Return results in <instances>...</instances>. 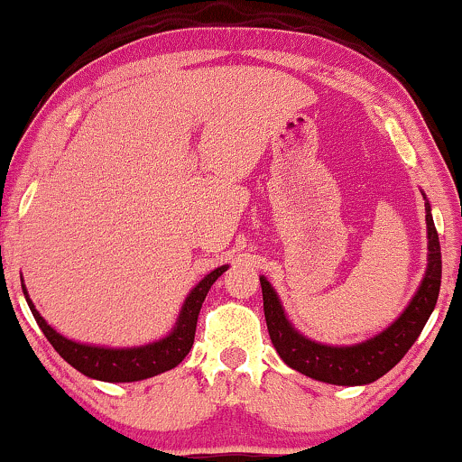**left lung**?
<instances>
[{
	"label": "left lung",
	"instance_id": "left-lung-1",
	"mask_svg": "<svg viewBox=\"0 0 462 462\" xmlns=\"http://www.w3.org/2000/svg\"><path fill=\"white\" fill-rule=\"evenodd\" d=\"M426 226L428 266L415 297L385 331L351 346H329L299 333L284 314L273 286L266 282V277H260L266 329L284 364L310 379L331 383V385H368L387 374L418 340L426 320L435 310L439 288H441V245H439V235L428 202Z\"/></svg>",
	"mask_w": 462,
	"mask_h": 462
}]
</instances>
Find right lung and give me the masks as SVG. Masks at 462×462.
<instances>
[{"instance_id": "1", "label": "right lung", "mask_w": 462, "mask_h": 462, "mask_svg": "<svg viewBox=\"0 0 462 462\" xmlns=\"http://www.w3.org/2000/svg\"><path fill=\"white\" fill-rule=\"evenodd\" d=\"M226 269L227 264L217 266L215 271H210V273L187 294L185 303H182L180 308V314H178L176 327L171 329L170 336L161 337L157 342L143 344V346L131 348L92 346V344L69 340L62 333L55 331L51 325H47V320L38 314V310L34 308V303H32L25 286L23 294L32 314H34L38 327H41L44 333V337L51 342V346L60 353V357L69 361L72 368L97 381L133 383L150 379V376H157L161 372L176 368V365L187 357V353L191 351L193 346V337H196L199 308H202L210 286L215 284L217 277L224 275Z\"/></svg>"}]
</instances>
